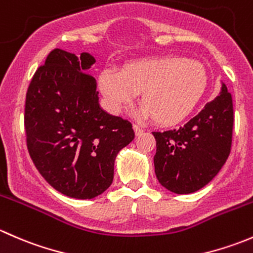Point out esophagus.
Returning a JSON list of instances; mask_svg holds the SVG:
<instances>
[{"instance_id": "34e87169", "label": "esophagus", "mask_w": 253, "mask_h": 253, "mask_svg": "<svg viewBox=\"0 0 253 253\" xmlns=\"http://www.w3.org/2000/svg\"><path fill=\"white\" fill-rule=\"evenodd\" d=\"M133 129L134 132H136L137 136H139V134H142L143 132H144V129H143L141 126H138V125H133Z\"/></svg>"}]
</instances>
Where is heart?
<instances>
[{
	"label": "heart",
	"instance_id": "b5f03b06",
	"mask_svg": "<svg viewBox=\"0 0 253 253\" xmlns=\"http://www.w3.org/2000/svg\"><path fill=\"white\" fill-rule=\"evenodd\" d=\"M207 85L202 63L177 56L142 58L122 68L104 70L99 88L108 109L119 114L141 94L142 115L158 125L182 121L200 101Z\"/></svg>",
	"mask_w": 253,
	"mask_h": 253
}]
</instances>
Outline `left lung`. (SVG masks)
Masks as SVG:
<instances>
[{
    "mask_svg": "<svg viewBox=\"0 0 253 253\" xmlns=\"http://www.w3.org/2000/svg\"><path fill=\"white\" fill-rule=\"evenodd\" d=\"M233 98L225 84L221 93L177 129L153 132L157 141L155 175L178 195L198 191L219 172L231 149Z\"/></svg>",
    "mask_w": 253,
    "mask_h": 253,
    "instance_id": "8db88e82",
    "label": "left lung"
}]
</instances>
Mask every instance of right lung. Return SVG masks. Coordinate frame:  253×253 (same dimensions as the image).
I'll return each mask as SVG.
<instances>
[{
    "label": "right lung",
    "mask_w": 253,
    "mask_h": 253,
    "mask_svg": "<svg viewBox=\"0 0 253 253\" xmlns=\"http://www.w3.org/2000/svg\"><path fill=\"white\" fill-rule=\"evenodd\" d=\"M89 53L53 48L25 95L27 148L38 171L63 195L90 200L114 180L117 153L134 138L132 124L99 106Z\"/></svg>",
    "instance_id": "add662e5"
}]
</instances>
